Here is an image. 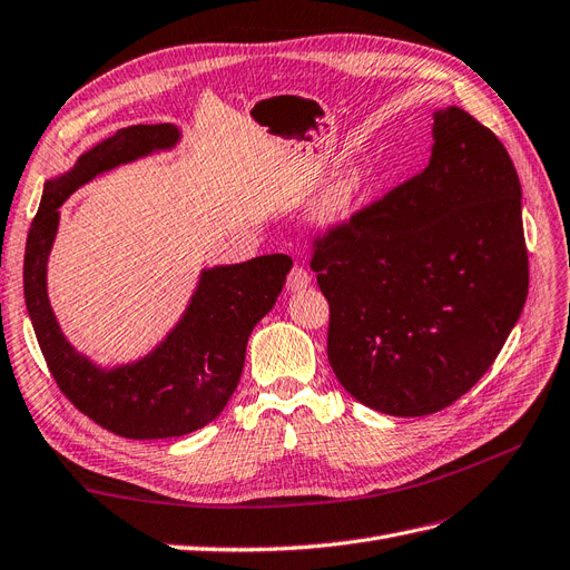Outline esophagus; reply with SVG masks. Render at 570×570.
Wrapping results in <instances>:
<instances>
[{"instance_id": "esophagus-1", "label": "esophagus", "mask_w": 570, "mask_h": 570, "mask_svg": "<svg viewBox=\"0 0 570 570\" xmlns=\"http://www.w3.org/2000/svg\"><path fill=\"white\" fill-rule=\"evenodd\" d=\"M308 283H312V275H308L306 268L295 266L289 271V275H287V289L289 292H302V289L308 287Z\"/></svg>"}]
</instances>
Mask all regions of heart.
<instances>
[{
    "label": "heart",
    "mask_w": 570,
    "mask_h": 570,
    "mask_svg": "<svg viewBox=\"0 0 570 570\" xmlns=\"http://www.w3.org/2000/svg\"><path fill=\"white\" fill-rule=\"evenodd\" d=\"M364 170L352 168L327 185L314 204V218L318 226L331 228L340 226L342 220H347L350 214L354 212V204L361 195V189H364Z\"/></svg>",
    "instance_id": "heart-1"
}]
</instances>
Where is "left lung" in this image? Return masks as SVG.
I'll return each instance as SVG.
<instances>
[{
  "label": "left lung",
  "mask_w": 570,
  "mask_h": 570,
  "mask_svg": "<svg viewBox=\"0 0 570 570\" xmlns=\"http://www.w3.org/2000/svg\"><path fill=\"white\" fill-rule=\"evenodd\" d=\"M423 174L316 237L331 306L327 361L354 400L428 416L469 392L528 297L521 183L497 135L459 107L433 114Z\"/></svg>",
  "instance_id": "8db88e82"
}]
</instances>
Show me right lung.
<instances>
[{"label": "right lung", "mask_w": 570, "mask_h": 570, "mask_svg": "<svg viewBox=\"0 0 570 570\" xmlns=\"http://www.w3.org/2000/svg\"><path fill=\"white\" fill-rule=\"evenodd\" d=\"M178 140L180 130L170 124L130 126L80 154L71 170L45 183L26 245V306L51 375L78 411L128 440L195 433L226 409L243 375L254 325L271 312L292 268L287 254L204 268L174 331L132 364L101 368L76 352L47 297V258L59 206L99 174L176 147Z\"/></svg>", "instance_id": "right-lung-1"}]
</instances>
